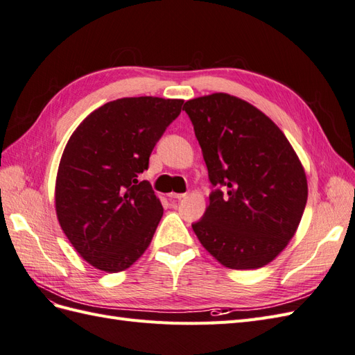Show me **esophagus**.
Here are the masks:
<instances>
[{"mask_svg":"<svg viewBox=\"0 0 355 355\" xmlns=\"http://www.w3.org/2000/svg\"><path fill=\"white\" fill-rule=\"evenodd\" d=\"M185 197H187V194H178V192H170V194H168L170 200H182Z\"/></svg>","mask_w":355,"mask_h":355,"instance_id":"esophagus-1","label":"esophagus"}]
</instances>
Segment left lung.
Wrapping results in <instances>:
<instances>
[{"instance_id":"obj_1","label":"left lung","mask_w":355,"mask_h":355,"mask_svg":"<svg viewBox=\"0 0 355 355\" xmlns=\"http://www.w3.org/2000/svg\"><path fill=\"white\" fill-rule=\"evenodd\" d=\"M214 187L197 239L230 270H257L280 254L302 219L305 168L278 125L237 96L185 102Z\"/></svg>"}]
</instances>
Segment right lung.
<instances>
[{"instance_id": "1", "label": "right lung", "mask_w": 355, "mask_h": 355, "mask_svg": "<svg viewBox=\"0 0 355 355\" xmlns=\"http://www.w3.org/2000/svg\"><path fill=\"white\" fill-rule=\"evenodd\" d=\"M182 105L154 96L108 102L84 118L63 149L56 216L73 249L96 270L124 271L151 244L163 206L137 176Z\"/></svg>"}]
</instances>
